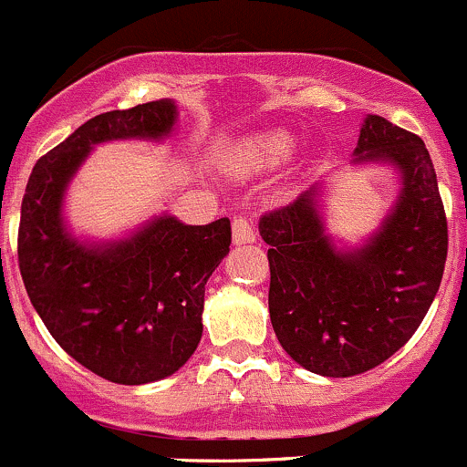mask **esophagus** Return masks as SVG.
<instances>
[{
    "label": "esophagus",
    "mask_w": 467,
    "mask_h": 467,
    "mask_svg": "<svg viewBox=\"0 0 467 467\" xmlns=\"http://www.w3.org/2000/svg\"><path fill=\"white\" fill-rule=\"evenodd\" d=\"M232 229H234V243L235 244H247V243H254V240H256V232H254L252 223H249L247 218H235Z\"/></svg>",
    "instance_id": "34e87169"
}]
</instances>
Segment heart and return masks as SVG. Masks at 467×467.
Returning a JSON list of instances; mask_svg holds the SVG:
<instances>
[{
  "label": "heart",
  "instance_id": "b5f03b06",
  "mask_svg": "<svg viewBox=\"0 0 467 467\" xmlns=\"http://www.w3.org/2000/svg\"><path fill=\"white\" fill-rule=\"evenodd\" d=\"M249 159L256 163H281L295 151V138L285 131H267L244 145Z\"/></svg>",
  "mask_w": 467,
  "mask_h": 467
}]
</instances>
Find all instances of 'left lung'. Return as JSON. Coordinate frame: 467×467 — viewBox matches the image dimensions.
<instances>
[{
    "mask_svg": "<svg viewBox=\"0 0 467 467\" xmlns=\"http://www.w3.org/2000/svg\"><path fill=\"white\" fill-rule=\"evenodd\" d=\"M357 163L384 161L401 191L381 229L354 252L325 232L313 186L258 220L270 244V320L293 361L322 377H354L381 366L415 334L441 285L447 218L422 138L368 115Z\"/></svg>",
    "mask_w": 467,
    "mask_h": 467,
    "instance_id": "left-lung-1",
    "label": "left lung"
}]
</instances>
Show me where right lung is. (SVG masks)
Returning a JSON list of instances; mask_svg holds the SVG:
<instances>
[{
    "label": "right lung",
    "mask_w": 467,
    "mask_h": 467,
    "mask_svg": "<svg viewBox=\"0 0 467 467\" xmlns=\"http://www.w3.org/2000/svg\"><path fill=\"white\" fill-rule=\"evenodd\" d=\"M170 99L95 115L34 165L20 211L17 263L52 338L95 375L140 386L174 375L202 338L204 285L229 254L232 224L161 215L131 238L83 244L66 232V188L97 142L168 136Z\"/></svg>",
    "instance_id": "right-lung-1"
}]
</instances>
